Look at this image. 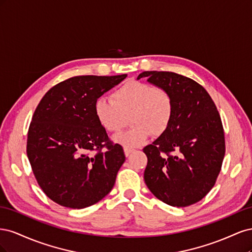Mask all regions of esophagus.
<instances>
[{
	"label": "esophagus",
	"instance_id": "34e87169",
	"mask_svg": "<svg viewBox=\"0 0 252 252\" xmlns=\"http://www.w3.org/2000/svg\"><path fill=\"white\" fill-rule=\"evenodd\" d=\"M133 151V149H129V148H124V154L126 157H129L130 156L131 152Z\"/></svg>",
	"mask_w": 252,
	"mask_h": 252
}]
</instances>
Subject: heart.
<instances>
[{
    "mask_svg": "<svg viewBox=\"0 0 252 252\" xmlns=\"http://www.w3.org/2000/svg\"><path fill=\"white\" fill-rule=\"evenodd\" d=\"M111 100L97 98L94 114L108 132L117 133L130 120L131 129L114 136V142L125 148H135L147 141L163 135L173 118V98L168 90L151 84L129 81L113 91Z\"/></svg>",
    "mask_w": 252,
    "mask_h": 252,
    "instance_id": "heart-1",
    "label": "heart"
}]
</instances>
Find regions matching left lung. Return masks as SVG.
<instances>
[{"mask_svg":"<svg viewBox=\"0 0 252 252\" xmlns=\"http://www.w3.org/2000/svg\"><path fill=\"white\" fill-rule=\"evenodd\" d=\"M154 85L168 90L173 118L167 131L143 149L144 180L150 191L173 207L201 201L215 186L225 156L222 121L211 96L199 83L169 71H144Z\"/></svg>","mask_w":252,"mask_h":252,"instance_id":"1","label":"left lung"}]
</instances>
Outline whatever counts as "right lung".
<instances>
[{
    "mask_svg": "<svg viewBox=\"0 0 252 252\" xmlns=\"http://www.w3.org/2000/svg\"><path fill=\"white\" fill-rule=\"evenodd\" d=\"M127 74L79 75L50 88L28 129L27 157L37 184L61 206L82 209L101 201L125 162L94 114V103Z\"/></svg>",
    "mask_w": 252,
    "mask_h": 252,
    "instance_id": "right-lung-1",
    "label": "right lung"
}]
</instances>
